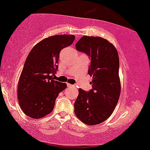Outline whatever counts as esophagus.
Instances as JSON below:
<instances>
[{
  "label": "esophagus",
  "instance_id": "esophagus-1",
  "mask_svg": "<svg viewBox=\"0 0 150 150\" xmlns=\"http://www.w3.org/2000/svg\"><path fill=\"white\" fill-rule=\"evenodd\" d=\"M67 86H68V87H69V88H70V87H74V85L69 84V83H67Z\"/></svg>",
  "mask_w": 150,
  "mask_h": 150
}]
</instances>
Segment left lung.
<instances>
[{"instance_id":"obj_1","label":"left lung","mask_w":150,"mask_h":150,"mask_svg":"<svg viewBox=\"0 0 150 150\" xmlns=\"http://www.w3.org/2000/svg\"><path fill=\"white\" fill-rule=\"evenodd\" d=\"M76 48L91 58L88 74L93 76V89L88 93L78 89L76 116L86 125H98L111 115L120 96L118 52L112 43L100 37L83 36Z\"/></svg>"}]
</instances>
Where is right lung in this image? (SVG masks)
I'll return each instance as SVG.
<instances>
[{
	"instance_id": "obj_1",
	"label": "right lung",
	"mask_w": 150,
	"mask_h": 150,
	"mask_svg": "<svg viewBox=\"0 0 150 150\" xmlns=\"http://www.w3.org/2000/svg\"><path fill=\"white\" fill-rule=\"evenodd\" d=\"M74 35H56L45 38L32 48L21 74L17 88L20 107L33 119L50 114L66 83L53 80L58 66L59 52L70 45Z\"/></svg>"
}]
</instances>
